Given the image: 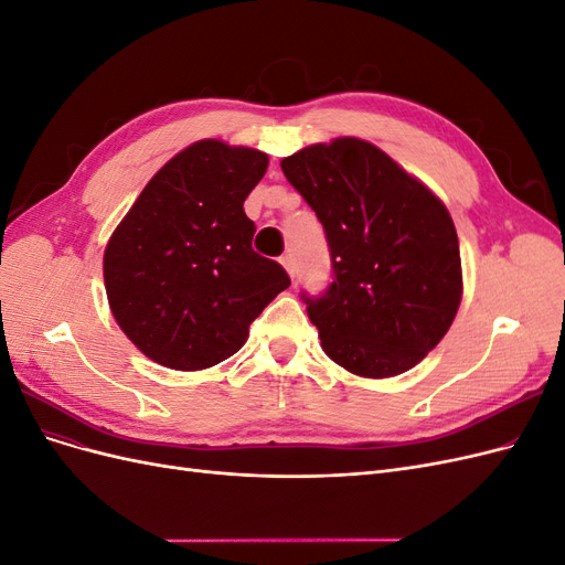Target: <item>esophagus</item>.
<instances>
[{
  "mask_svg": "<svg viewBox=\"0 0 565 565\" xmlns=\"http://www.w3.org/2000/svg\"><path fill=\"white\" fill-rule=\"evenodd\" d=\"M280 264L285 266V270L289 273V276H292V278L297 276V262H295V256H292V254H285L282 259H280Z\"/></svg>",
  "mask_w": 565,
  "mask_h": 565,
  "instance_id": "obj_1",
  "label": "esophagus"
}]
</instances>
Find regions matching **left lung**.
<instances>
[{
    "label": "left lung",
    "mask_w": 565,
    "mask_h": 565,
    "mask_svg": "<svg viewBox=\"0 0 565 565\" xmlns=\"http://www.w3.org/2000/svg\"><path fill=\"white\" fill-rule=\"evenodd\" d=\"M328 235L334 280L306 299L320 347L358 377L415 367L446 337L461 301L452 216L419 179L355 136L280 162Z\"/></svg>",
    "instance_id": "1"
}]
</instances>
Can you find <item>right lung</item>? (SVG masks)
<instances>
[{
  "label": "right lung",
  "instance_id": "right-lung-1",
  "mask_svg": "<svg viewBox=\"0 0 565 565\" xmlns=\"http://www.w3.org/2000/svg\"><path fill=\"white\" fill-rule=\"evenodd\" d=\"M268 156L202 139L152 177L104 254L110 311L131 344L169 370H207L249 337L289 287L278 262L252 249L243 204Z\"/></svg>",
  "mask_w": 565,
  "mask_h": 565
}]
</instances>
